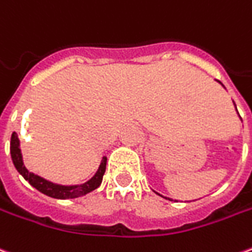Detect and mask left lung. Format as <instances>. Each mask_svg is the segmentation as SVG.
Listing matches in <instances>:
<instances>
[{
	"label": "left lung",
	"mask_w": 252,
	"mask_h": 252,
	"mask_svg": "<svg viewBox=\"0 0 252 252\" xmlns=\"http://www.w3.org/2000/svg\"><path fill=\"white\" fill-rule=\"evenodd\" d=\"M218 83L221 84V86H224V84L221 83V82H218ZM233 105H235V102H233ZM235 108H236V105H235ZM236 110H237V109H236ZM237 114H239V113H237ZM239 117H240V114H239ZM240 120H242V117H240ZM157 193H158V192H157ZM158 195H159V193H158ZM161 196H162V195H161ZM166 199H169V198H166ZM169 200H172V199H169Z\"/></svg>",
	"instance_id": "1"
}]
</instances>
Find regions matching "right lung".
I'll list each match as a JSON object with an SVG mask.
<instances>
[{
    "instance_id": "obj_1",
    "label": "right lung",
    "mask_w": 252,
    "mask_h": 252,
    "mask_svg": "<svg viewBox=\"0 0 252 252\" xmlns=\"http://www.w3.org/2000/svg\"><path fill=\"white\" fill-rule=\"evenodd\" d=\"M10 156H12V161L15 165L16 170L20 173V175L26 179V180L36 188L39 192L45 193L50 198L54 199H73V198H79V196H83L86 193L94 191L95 188L101 186L102 177L105 175V169H106V156L102 157L101 165L95 172V175L93 176L90 180L84 181L82 184H73V186H63V184H57V183H53L49 181L40 176L35 175L32 172H30L23 162V154L22 149H20V140L17 133L13 132L12 133V138H10Z\"/></svg>"
}]
</instances>
